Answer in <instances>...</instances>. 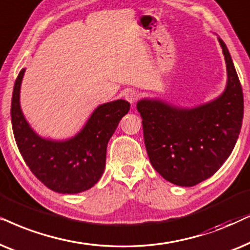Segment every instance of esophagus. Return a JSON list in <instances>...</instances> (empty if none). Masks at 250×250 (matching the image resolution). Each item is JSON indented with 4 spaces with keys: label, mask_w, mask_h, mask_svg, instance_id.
<instances>
[{
    "label": "esophagus",
    "mask_w": 250,
    "mask_h": 250,
    "mask_svg": "<svg viewBox=\"0 0 250 250\" xmlns=\"http://www.w3.org/2000/svg\"><path fill=\"white\" fill-rule=\"evenodd\" d=\"M125 101L130 103V104H134V103L137 101L138 94L135 90H128L125 92Z\"/></svg>",
    "instance_id": "esophagus-1"
}]
</instances>
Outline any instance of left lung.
Segmentation results:
<instances>
[{"mask_svg":"<svg viewBox=\"0 0 250 250\" xmlns=\"http://www.w3.org/2000/svg\"><path fill=\"white\" fill-rule=\"evenodd\" d=\"M228 71L223 94L207 104L183 108L160 99H141L146 151L166 181L194 186L211 177L233 151L244 118V94L231 55L218 38Z\"/></svg>","mask_w":250,"mask_h":250,"instance_id":"obj_1","label":"left lung"}]
</instances>
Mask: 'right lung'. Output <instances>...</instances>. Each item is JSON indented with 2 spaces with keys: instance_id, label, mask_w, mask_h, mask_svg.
Masks as SVG:
<instances>
[{
  "instance_id": "add662e5",
  "label": "right lung",
  "mask_w": 250,
  "mask_h": 250,
  "mask_svg": "<svg viewBox=\"0 0 250 250\" xmlns=\"http://www.w3.org/2000/svg\"><path fill=\"white\" fill-rule=\"evenodd\" d=\"M24 73L25 68L19 72L11 102L12 130L22 159L35 177L52 191L74 194L91 188L104 172L107 143L130 104L118 99L99 105L81 131L66 141L43 138L33 130L21 112Z\"/></svg>"
}]
</instances>
